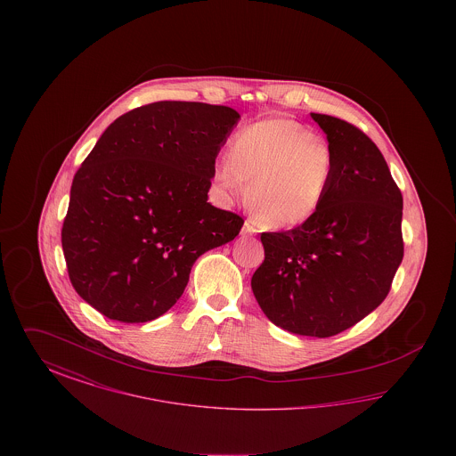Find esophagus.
Here are the masks:
<instances>
[{"instance_id": "1", "label": "esophagus", "mask_w": 456, "mask_h": 456, "mask_svg": "<svg viewBox=\"0 0 456 456\" xmlns=\"http://www.w3.org/2000/svg\"><path fill=\"white\" fill-rule=\"evenodd\" d=\"M256 232H258V229H256L255 222H253V220H246L244 225H242V234H244V236H253V234H256Z\"/></svg>"}]
</instances>
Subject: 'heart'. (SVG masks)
Listing matches in <instances>:
<instances>
[{"label": "heart", "instance_id": "obj_1", "mask_svg": "<svg viewBox=\"0 0 456 456\" xmlns=\"http://www.w3.org/2000/svg\"><path fill=\"white\" fill-rule=\"evenodd\" d=\"M333 175V153L323 138L285 118L239 131L231 155L220 157L214 177L229 195H246L265 227L292 229L320 208Z\"/></svg>", "mask_w": 456, "mask_h": 456}]
</instances>
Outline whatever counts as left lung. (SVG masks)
Instances as JSON below:
<instances>
[{"label":"left lung","mask_w":456,"mask_h":456,"mask_svg":"<svg viewBox=\"0 0 456 456\" xmlns=\"http://www.w3.org/2000/svg\"><path fill=\"white\" fill-rule=\"evenodd\" d=\"M333 153L320 208L304 224L263 232L251 287L266 318L305 337H333L383 303L403 258L402 191L368 134L311 112Z\"/></svg>","instance_id":"8db88e82"}]
</instances>
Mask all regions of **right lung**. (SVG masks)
Here are the masks:
<instances>
[{"label": "right lung", "mask_w": 456, "mask_h": 456, "mask_svg": "<svg viewBox=\"0 0 456 456\" xmlns=\"http://www.w3.org/2000/svg\"><path fill=\"white\" fill-rule=\"evenodd\" d=\"M238 110L160 101L119 116L73 177L61 244L69 282L109 320L145 323L183 296L205 251L244 220L210 205Z\"/></svg>", "instance_id": "1"}]
</instances>
